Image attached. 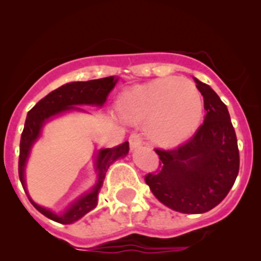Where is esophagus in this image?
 <instances>
[{
  "label": "esophagus",
  "mask_w": 261,
  "mask_h": 261,
  "mask_svg": "<svg viewBox=\"0 0 261 261\" xmlns=\"http://www.w3.org/2000/svg\"><path fill=\"white\" fill-rule=\"evenodd\" d=\"M128 143H130L131 150H136L143 145V140H141L140 135H138V134H133V135H130V138H128Z\"/></svg>",
  "instance_id": "esophagus-1"
}]
</instances>
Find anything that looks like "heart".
<instances>
[{"mask_svg":"<svg viewBox=\"0 0 261 261\" xmlns=\"http://www.w3.org/2000/svg\"><path fill=\"white\" fill-rule=\"evenodd\" d=\"M128 122L145 125L149 138L162 146L177 145L192 135L203 115V99L192 82L162 78L128 89L118 98Z\"/></svg>","mask_w":261,"mask_h":261,"instance_id":"1","label":"heart"}]
</instances>
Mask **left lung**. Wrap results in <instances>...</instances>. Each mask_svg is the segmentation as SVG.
Listing matches in <instances>:
<instances>
[{
  "label": "left lung",
  "mask_w": 261,
  "mask_h": 261,
  "mask_svg": "<svg viewBox=\"0 0 261 261\" xmlns=\"http://www.w3.org/2000/svg\"><path fill=\"white\" fill-rule=\"evenodd\" d=\"M206 116L193 138L169 150L155 149L159 169L145 175L152 194L181 213H204L217 206L235 183L240 168L238 139L226 105L196 80Z\"/></svg>",
  "instance_id": "obj_1"
}]
</instances>
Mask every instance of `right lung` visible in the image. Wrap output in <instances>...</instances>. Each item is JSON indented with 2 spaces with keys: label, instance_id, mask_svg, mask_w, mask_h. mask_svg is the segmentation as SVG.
Instances as JSON below:
<instances>
[{
  "label": "right lung",
  "instance_id": "add662e5",
  "mask_svg": "<svg viewBox=\"0 0 261 261\" xmlns=\"http://www.w3.org/2000/svg\"><path fill=\"white\" fill-rule=\"evenodd\" d=\"M118 80L115 77H106L101 80H92L87 82H72L64 86L59 87L55 91L50 92L48 96L38 102L30 111L28 112L23 131L21 134L20 141V156H18V177L22 184L23 189L26 191L25 184V165L28 162L29 154H30L31 146L34 145L41 134L44 123L54 116L63 114L67 111H83L80 109L81 105H96L102 106L106 102L107 96L114 89L116 82ZM128 152V141L120 144L118 146L112 149H102L97 154L96 159V172H97V183L89 192L81 196L77 201L73 202L64 212L55 213L49 208L41 207L36 204L30 196L28 194L29 199L33 206L39 212L43 213L45 217L55 222L69 225L75 222L80 218L87 215L89 211L97 206L98 201V193L103 184L106 172L110 165L117 160L118 158L125 156Z\"/></svg>",
  "mask_w": 261,
  "mask_h": 261
}]
</instances>
